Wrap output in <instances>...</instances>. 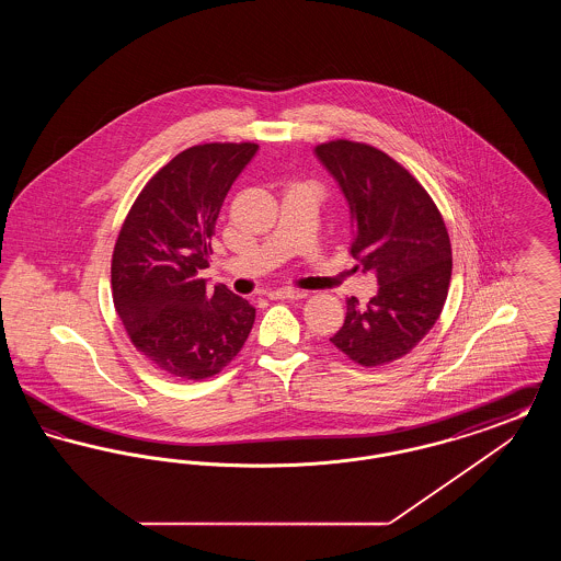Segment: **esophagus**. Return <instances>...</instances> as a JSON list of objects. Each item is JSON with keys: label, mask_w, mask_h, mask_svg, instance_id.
Listing matches in <instances>:
<instances>
[{"label": "esophagus", "mask_w": 561, "mask_h": 561, "mask_svg": "<svg viewBox=\"0 0 561 561\" xmlns=\"http://www.w3.org/2000/svg\"><path fill=\"white\" fill-rule=\"evenodd\" d=\"M268 296H271V298H290V300H300V298H305V296H307V293H305V290H294V288H279V290H273Z\"/></svg>", "instance_id": "34e87169"}]
</instances>
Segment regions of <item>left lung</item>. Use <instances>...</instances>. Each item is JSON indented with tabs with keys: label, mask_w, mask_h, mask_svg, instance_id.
I'll use <instances>...</instances> for the list:
<instances>
[{
	"label": "left lung",
	"mask_w": 561,
	"mask_h": 561,
	"mask_svg": "<svg viewBox=\"0 0 561 561\" xmlns=\"http://www.w3.org/2000/svg\"><path fill=\"white\" fill-rule=\"evenodd\" d=\"M316 156L347 199L351 254L378 282L366 309L347 298L345 323L330 341L366 368L396 362L425 339L444 309L453 277L448 229L423 185L387 153L330 140Z\"/></svg>",
	"instance_id": "left-lung-1"
}]
</instances>
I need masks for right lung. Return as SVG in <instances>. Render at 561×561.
Returning a JSON list of instances; mask_svg holds the SVG:
<instances>
[{
  "mask_svg": "<svg viewBox=\"0 0 561 561\" xmlns=\"http://www.w3.org/2000/svg\"><path fill=\"white\" fill-rule=\"evenodd\" d=\"M256 151L254 142L188 147L140 191L115 241V311L134 347L170 376L220 373L252 330L256 309L197 273L210 265L220 206Z\"/></svg>",
  "mask_w": 561,
  "mask_h": 561,
  "instance_id": "1",
  "label": "right lung"
}]
</instances>
